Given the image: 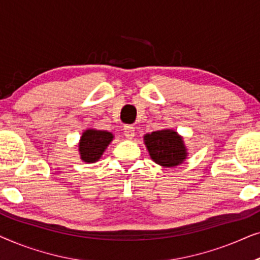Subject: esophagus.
<instances>
[{
  "label": "esophagus",
  "instance_id": "34e87169",
  "mask_svg": "<svg viewBox=\"0 0 260 260\" xmlns=\"http://www.w3.org/2000/svg\"><path fill=\"white\" fill-rule=\"evenodd\" d=\"M123 130H124V135H125V137L129 138V140H133L135 136V127L133 125H125Z\"/></svg>",
  "mask_w": 260,
  "mask_h": 260
}]
</instances>
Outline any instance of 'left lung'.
<instances>
[{"label":"left lung","instance_id":"left-lung-1","mask_svg":"<svg viewBox=\"0 0 260 260\" xmlns=\"http://www.w3.org/2000/svg\"><path fill=\"white\" fill-rule=\"evenodd\" d=\"M143 140L150 158L165 168L180 166L188 156L183 137L173 129L152 131L144 135Z\"/></svg>","mask_w":260,"mask_h":260}]
</instances>
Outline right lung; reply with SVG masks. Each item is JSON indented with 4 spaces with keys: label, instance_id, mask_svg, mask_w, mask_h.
Here are the masks:
<instances>
[{
    "label": "right lung",
    "instance_id": "1",
    "mask_svg": "<svg viewBox=\"0 0 260 260\" xmlns=\"http://www.w3.org/2000/svg\"><path fill=\"white\" fill-rule=\"evenodd\" d=\"M113 138H115L113 134L106 130H84L79 140V144H78L81 161L86 163H95L99 161Z\"/></svg>",
    "mask_w": 260,
    "mask_h": 260
}]
</instances>
